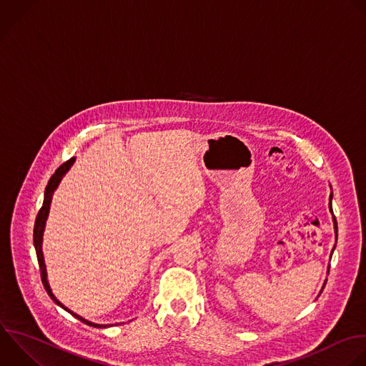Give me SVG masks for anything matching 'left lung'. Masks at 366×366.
<instances>
[{
  "label": "left lung",
  "instance_id": "obj_1",
  "mask_svg": "<svg viewBox=\"0 0 366 366\" xmlns=\"http://www.w3.org/2000/svg\"><path fill=\"white\" fill-rule=\"evenodd\" d=\"M329 208H330V212L333 214V209H332V194H330V198H329ZM333 224H335V234H337V222H336L335 215H333ZM336 237H337V235H336ZM333 250H335V247H333ZM333 250H332V253H333Z\"/></svg>",
  "mask_w": 366,
  "mask_h": 366
}]
</instances>
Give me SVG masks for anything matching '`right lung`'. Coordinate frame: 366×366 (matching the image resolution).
I'll return each instance as SVG.
<instances>
[{
  "mask_svg": "<svg viewBox=\"0 0 366 366\" xmlns=\"http://www.w3.org/2000/svg\"><path fill=\"white\" fill-rule=\"evenodd\" d=\"M74 162V158H70L69 161H66L63 165H60L57 168V171L51 175L47 187H46V191H44V201H43V207L40 208L39 214H37V218H36V224H34V247H36V253H37V260H39V266H40V272H41V282L44 285V289L47 290L49 296L54 300V303H57L60 307H63L66 312H69L70 315H73L76 319L81 320L83 323L89 325V326H93V327H107L109 325H97V323H93V322H89L86 319H83L81 316H79L77 313L71 312L70 309H67L63 303H60L56 296L53 295L51 289H50V285L47 282V272H46V264H44V257H43V250H41V244H43V232H44V227H46V219L49 217V211H50V204H51V198H53V192L56 191V188L59 187L61 178L64 177V174L70 169V167L73 165Z\"/></svg>",
  "mask_w": 366,
  "mask_h": 366,
  "instance_id": "1",
  "label": "right lung"
}]
</instances>
